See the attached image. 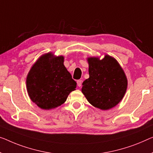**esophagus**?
Returning <instances> with one entry per match:
<instances>
[{
    "instance_id": "esophagus-1",
    "label": "esophagus",
    "mask_w": 153,
    "mask_h": 153,
    "mask_svg": "<svg viewBox=\"0 0 153 153\" xmlns=\"http://www.w3.org/2000/svg\"><path fill=\"white\" fill-rule=\"evenodd\" d=\"M82 79H78V80L77 81V86H78L79 87H80V86H82Z\"/></svg>"
}]
</instances>
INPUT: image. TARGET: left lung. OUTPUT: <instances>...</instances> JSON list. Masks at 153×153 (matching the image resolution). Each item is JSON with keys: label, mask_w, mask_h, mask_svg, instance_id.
I'll return each mask as SVG.
<instances>
[{"label": "left lung", "mask_w": 153, "mask_h": 153, "mask_svg": "<svg viewBox=\"0 0 153 153\" xmlns=\"http://www.w3.org/2000/svg\"><path fill=\"white\" fill-rule=\"evenodd\" d=\"M89 77L82 83L88 102L101 110L115 106L124 97L128 81L124 70L115 58L106 55L102 60L88 58Z\"/></svg>", "instance_id": "1"}]
</instances>
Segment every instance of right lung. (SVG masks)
<instances>
[{
	"instance_id": "add662e5",
	"label": "right lung",
	"mask_w": 153,
	"mask_h": 153,
	"mask_svg": "<svg viewBox=\"0 0 153 153\" xmlns=\"http://www.w3.org/2000/svg\"><path fill=\"white\" fill-rule=\"evenodd\" d=\"M27 90L31 101L49 110L65 103L76 90V82L64 65V57L48 53L39 58L27 77Z\"/></svg>"
}]
</instances>
